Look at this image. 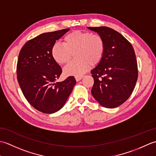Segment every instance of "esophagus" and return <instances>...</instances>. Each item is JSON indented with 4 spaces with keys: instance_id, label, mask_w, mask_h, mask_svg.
Segmentation results:
<instances>
[{
    "instance_id": "obj_1",
    "label": "esophagus",
    "mask_w": 156,
    "mask_h": 156,
    "mask_svg": "<svg viewBox=\"0 0 156 156\" xmlns=\"http://www.w3.org/2000/svg\"><path fill=\"white\" fill-rule=\"evenodd\" d=\"M76 80L77 81V82H78V81H80L81 79L82 78V76H76Z\"/></svg>"
}]
</instances>
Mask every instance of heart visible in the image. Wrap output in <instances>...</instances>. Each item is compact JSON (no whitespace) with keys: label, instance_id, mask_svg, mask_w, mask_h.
Masks as SVG:
<instances>
[{"label":"heart","instance_id":"heart-1","mask_svg":"<svg viewBox=\"0 0 156 156\" xmlns=\"http://www.w3.org/2000/svg\"><path fill=\"white\" fill-rule=\"evenodd\" d=\"M105 51L104 39L99 34L85 31H74L65 35L63 44L56 43L51 48V55L58 64H66L74 54L76 60L64 68L66 76H80L90 65L96 66L102 60Z\"/></svg>","mask_w":156,"mask_h":156}]
</instances>
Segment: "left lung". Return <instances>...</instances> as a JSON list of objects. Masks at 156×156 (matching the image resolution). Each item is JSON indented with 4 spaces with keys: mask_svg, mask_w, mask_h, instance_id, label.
<instances>
[{
    "mask_svg": "<svg viewBox=\"0 0 156 156\" xmlns=\"http://www.w3.org/2000/svg\"><path fill=\"white\" fill-rule=\"evenodd\" d=\"M104 39L105 54L101 62L91 71L94 78L92 94L106 108H116L127 100L138 77L134 49L121 34L107 27H91Z\"/></svg>",
    "mask_w": 156,
    "mask_h": 156,
    "instance_id": "obj_1",
    "label": "left lung"
}]
</instances>
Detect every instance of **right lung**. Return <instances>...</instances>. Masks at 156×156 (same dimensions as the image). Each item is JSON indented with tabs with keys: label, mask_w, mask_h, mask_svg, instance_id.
Wrapping results in <instances>:
<instances>
[{
	"label": "right lung",
	"mask_w": 156,
	"mask_h": 156,
	"mask_svg": "<svg viewBox=\"0 0 156 156\" xmlns=\"http://www.w3.org/2000/svg\"><path fill=\"white\" fill-rule=\"evenodd\" d=\"M69 30L42 34L29 40L19 52L16 65L19 84L29 103L44 113L61 109L76 83L74 76L56 82L62 69L51 55L56 40Z\"/></svg>",
	"instance_id": "right-lung-1"
}]
</instances>
